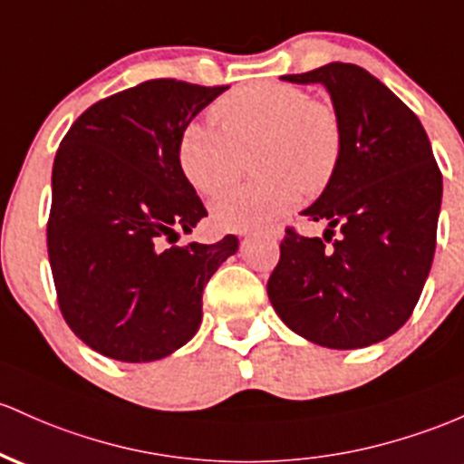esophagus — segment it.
<instances>
[{"label":"esophagus","mask_w":464,"mask_h":464,"mask_svg":"<svg viewBox=\"0 0 464 464\" xmlns=\"http://www.w3.org/2000/svg\"><path fill=\"white\" fill-rule=\"evenodd\" d=\"M266 236H268V237H277V236H275V233H266ZM244 237H246V236H244Z\"/></svg>","instance_id":"esophagus-1"}]
</instances>
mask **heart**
<instances>
[{"instance_id":"obj_1","label":"heart","mask_w":464,"mask_h":464,"mask_svg":"<svg viewBox=\"0 0 464 464\" xmlns=\"http://www.w3.org/2000/svg\"><path fill=\"white\" fill-rule=\"evenodd\" d=\"M220 130L191 123L178 142L182 174L202 196L231 187L246 169L248 185L227 191L213 202L222 228L248 231L268 227L299 202L333 180L341 160V127L328 103L310 99L306 90L288 83L244 85L211 110Z\"/></svg>"}]
</instances>
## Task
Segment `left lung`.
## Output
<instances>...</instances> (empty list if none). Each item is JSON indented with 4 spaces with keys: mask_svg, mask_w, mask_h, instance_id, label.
<instances>
[{
    "mask_svg": "<svg viewBox=\"0 0 464 464\" xmlns=\"http://www.w3.org/2000/svg\"><path fill=\"white\" fill-rule=\"evenodd\" d=\"M282 81L319 83L341 127L333 180L302 216L324 239L288 228L268 279L275 313L299 337L333 350L388 339L410 319L436 251L442 176L419 116L368 70L322 65Z\"/></svg>",
    "mask_w": 464,
    "mask_h": 464,
    "instance_id": "left-lung-1",
    "label": "left lung"
}]
</instances>
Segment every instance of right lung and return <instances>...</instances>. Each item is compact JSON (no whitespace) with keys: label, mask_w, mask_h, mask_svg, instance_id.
Here are the masks:
<instances>
[{"label":"right lung","mask_w":464,"mask_h":464,"mask_svg":"<svg viewBox=\"0 0 464 464\" xmlns=\"http://www.w3.org/2000/svg\"><path fill=\"white\" fill-rule=\"evenodd\" d=\"M224 90L145 81L92 105L61 140L50 268L63 319L103 356L147 363L182 348L200 328L207 282L237 251L236 236L162 246L207 216L178 142Z\"/></svg>","instance_id":"obj_1"}]
</instances>
